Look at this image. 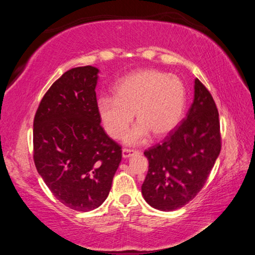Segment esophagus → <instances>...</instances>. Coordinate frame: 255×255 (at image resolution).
Masks as SVG:
<instances>
[{
    "mask_svg": "<svg viewBox=\"0 0 255 255\" xmlns=\"http://www.w3.org/2000/svg\"><path fill=\"white\" fill-rule=\"evenodd\" d=\"M137 150H133V149H129V148H124L123 149V157L127 158V157H130L131 155L136 154Z\"/></svg>",
    "mask_w": 255,
    "mask_h": 255,
    "instance_id": "obj_1",
    "label": "esophagus"
}]
</instances>
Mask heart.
Segmentation results:
<instances>
[{"instance_id": "heart-1", "label": "heart", "mask_w": 255, "mask_h": 255, "mask_svg": "<svg viewBox=\"0 0 255 255\" xmlns=\"http://www.w3.org/2000/svg\"><path fill=\"white\" fill-rule=\"evenodd\" d=\"M187 92L178 76L156 70L139 71L123 79L114 88V98H101L99 116L108 135L119 139L132 122L136 126L125 136L128 144L145 140L149 132L163 137L183 117Z\"/></svg>"}]
</instances>
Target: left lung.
Instances as JSON below:
<instances>
[{
    "label": "left lung",
    "mask_w": 255,
    "mask_h": 255,
    "mask_svg": "<svg viewBox=\"0 0 255 255\" xmlns=\"http://www.w3.org/2000/svg\"><path fill=\"white\" fill-rule=\"evenodd\" d=\"M222 148L217 107L201 82L195 81V99L179 126L162 144L146 149L148 172L141 193L147 204L163 211L179 209L204 187Z\"/></svg>",
    "instance_id": "left-lung-1"
}]
</instances>
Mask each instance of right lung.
Segmentation results:
<instances>
[{"mask_svg": "<svg viewBox=\"0 0 255 255\" xmlns=\"http://www.w3.org/2000/svg\"><path fill=\"white\" fill-rule=\"evenodd\" d=\"M99 70L75 67L55 81L33 119V161L51 193L68 208L90 211L107 199L122 146L100 125Z\"/></svg>", "mask_w": 255, "mask_h": 255, "instance_id": "1", "label": "right lung"}]
</instances>
